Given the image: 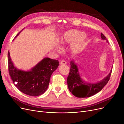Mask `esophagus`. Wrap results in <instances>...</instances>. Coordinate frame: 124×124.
I'll list each match as a JSON object with an SVG mask.
<instances>
[{"label": "esophagus", "instance_id": "1", "mask_svg": "<svg viewBox=\"0 0 124 124\" xmlns=\"http://www.w3.org/2000/svg\"><path fill=\"white\" fill-rule=\"evenodd\" d=\"M67 63V62L65 61H62L60 62V64L61 65H66Z\"/></svg>", "mask_w": 124, "mask_h": 124}]
</instances>
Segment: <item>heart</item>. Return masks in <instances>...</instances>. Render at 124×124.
Wrapping results in <instances>:
<instances>
[{
  "instance_id": "heart-1",
  "label": "heart",
  "mask_w": 124,
  "mask_h": 124,
  "mask_svg": "<svg viewBox=\"0 0 124 124\" xmlns=\"http://www.w3.org/2000/svg\"><path fill=\"white\" fill-rule=\"evenodd\" d=\"M87 40V35L76 29H71L65 32L61 36L59 42L62 44L70 43L69 50L72 54L80 53L84 49ZM59 51V48H56Z\"/></svg>"
}]
</instances>
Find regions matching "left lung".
<instances>
[{
    "label": "left lung",
    "mask_w": 124,
    "mask_h": 124,
    "mask_svg": "<svg viewBox=\"0 0 124 124\" xmlns=\"http://www.w3.org/2000/svg\"><path fill=\"white\" fill-rule=\"evenodd\" d=\"M102 40L108 41L102 33H101ZM69 74L67 78V84L69 91L78 98H87L98 93L104 87L109 81L112 72L110 73L103 80L95 83H91L85 81L82 78L78 70V67L76 61L72 60L70 62Z\"/></svg>",
    "instance_id": "8db88e82"
}]
</instances>
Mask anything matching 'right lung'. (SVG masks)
Masks as SVG:
<instances>
[{"instance_id": "add662e5", "label": "right lung", "mask_w": 124, "mask_h": 124, "mask_svg": "<svg viewBox=\"0 0 124 124\" xmlns=\"http://www.w3.org/2000/svg\"><path fill=\"white\" fill-rule=\"evenodd\" d=\"M8 62L9 73L14 85L22 93L31 96H38L45 93L49 85L51 75L59 65L57 60L45 57L29 70H20L14 66L9 51Z\"/></svg>"}]
</instances>
